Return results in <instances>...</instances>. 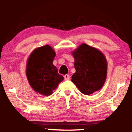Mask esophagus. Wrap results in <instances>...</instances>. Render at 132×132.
<instances>
[{
    "mask_svg": "<svg viewBox=\"0 0 132 132\" xmlns=\"http://www.w3.org/2000/svg\"><path fill=\"white\" fill-rule=\"evenodd\" d=\"M64 78L65 81H67V80L69 79V76L68 75H64Z\"/></svg>",
    "mask_w": 132,
    "mask_h": 132,
    "instance_id": "34e87169",
    "label": "esophagus"
}]
</instances>
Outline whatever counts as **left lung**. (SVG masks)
Wrapping results in <instances>:
<instances>
[{
  "label": "left lung",
  "instance_id": "obj_1",
  "mask_svg": "<svg viewBox=\"0 0 132 132\" xmlns=\"http://www.w3.org/2000/svg\"><path fill=\"white\" fill-rule=\"evenodd\" d=\"M76 72L71 81L82 93L90 95L102 89L107 78V61L97 48L82 43L71 51Z\"/></svg>",
  "mask_w": 132,
  "mask_h": 132
}]
</instances>
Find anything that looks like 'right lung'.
I'll list each match as a JSON object with an SVG mask.
<instances>
[{
	"mask_svg": "<svg viewBox=\"0 0 132 132\" xmlns=\"http://www.w3.org/2000/svg\"><path fill=\"white\" fill-rule=\"evenodd\" d=\"M55 56L52 47L46 45L33 50L27 60V80L31 88L42 95L52 94L64 79L53 65Z\"/></svg>",
	"mask_w": 132,
	"mask_h": 132,
	"instance_id": "1",
	"label": "right lung"
}]
</instances>
